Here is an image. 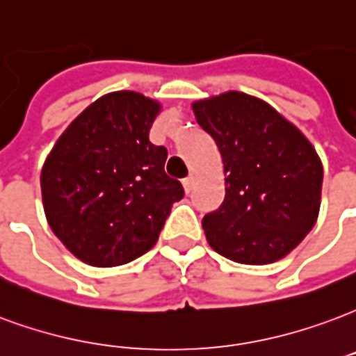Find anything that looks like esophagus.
<instances>
[{
  "instance_id": "1",
  "label": "esophagus",
  "mask_w": 356,
  "mask_h": 356,
  "mask_svg": "<svg viewBox=\"0 0 356 356\" xmlns=\"http://www.w3.org/2000/svg\"><path fill=\"white\" fill-rule=\"evenodd\" d=\"M194 181H196V179H194V175H188V177H186L185 181H183V188H185L186 194H188V192H191L192 188H194Z\"/></svg>"
}]
</instances>
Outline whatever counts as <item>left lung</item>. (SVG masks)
Returning <instances> with one entry per match:
<instances>
[{
  "mask_svg": "<svg viewBox=\"0 0 356 356\" xmlns=\"http://www.w3.org/2000/svg\"><path fill=\"white\" fill-rule=\"evenodd\" d=\"M192 111L222 158L225 202L205 215L207 243L239 264H272L317 222L323 164L309 139L264 99L228 90Z\"/></svg>",
  "mask_w": 356,
  "mask_h": 356,
  "instance_id": "left-lung-1",
  "label": "left lung"
}]
</instances>
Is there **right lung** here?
Wrapping results in <instances>:
<instances>
[{"label": "right lung", "mask_w": 356, "mask_h": 356, "mask_svg": "<svg viewBox=\"0 0 356 356\" xmlns=\"http://www.w3.org/2000/svg\"><path fill=\"white\" fill-rule=\"evenodd\" d=\"M160 111V102L139 92H109L65 128L44 160L47 222L84 264L113 268L145 254L185 194L165 175L168 151L149 141Z\"/></svg>", "instance_id": "1"}]
</instances>
